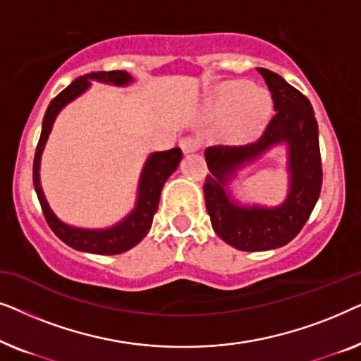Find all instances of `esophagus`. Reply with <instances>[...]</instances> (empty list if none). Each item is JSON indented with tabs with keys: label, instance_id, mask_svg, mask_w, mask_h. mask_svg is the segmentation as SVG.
Listing matches in <instances>:
<instances>
[{
	"label": "esophagus",
	"instance_id": "1",
	"mask_svg": "<svg viewBox=\"0 0 361 361\" xmlns=\"http://www.w3.org/2000/svg\"><path fill=\"white\" fill-rule=\"evenodd\" d=\"M199 147H200L199 137L190 136V137H184V140L180 141V149L184 154H190V152L199 151Z\"/></svg>",
	"mask_w": 361,
	"mask_h": 361
}]
</instances>
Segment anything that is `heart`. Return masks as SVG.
<instances>
[{"label": "heart", "mask_w": 361, "mask_h": 361, "mask_svg": "<svg viewBox=\"0 0 361 361\" xmlns=\"http://www.w3.org/2000/svg\"><path fill=\"white\" fill-rule=\"evenodd\" d=\"M216 103L225 110L241 106V126L250 135L261 126L271 108L269 97L245 80L224 83L216 90Z\"/></svg>", "instance_id": "obj_1"}]
</instances>
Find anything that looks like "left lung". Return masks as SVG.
I'll return each mask as SVG.
<instances>
[{
    "instance_id": "left-lung-1",
    "label": "left lung",
    "mask_w": 361,
    "mask_h": 361,
    "mask_svg": "<svg viewBox=\"0 0 361 361\" xmlns=\"http://www.w3.org/2000/svg\"><path fill=\"white\" fill-rule=\"evenodd\" d=\"M274 102L276 115L264 135L248 146H210L205 161L210 174L204 192L215 233L240 251H268L288 245L309 220L320 189L319 126L312 105L278 73L258 68ZM286 149L288 195L279 206L241 204L233 197L231 182L245 165L252 164L273 147Z\"/></svg>"
}]
</instances>
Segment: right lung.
Masks as SVG:
<instances>
[{
	"mask_svg": "<svg viewBox=\"0 0 361 361\" xmlns=\"http://www.w3.org/2000/svg\"><path fill=\"white\" fill-rule=\"evenodd\" d=\"M92 82L105 83L113 87H128L133 83V77L125 71H113V72H92L87 75L78 77L73 80L66 90H62L54 100L49 103L46 115L42 120V131L39 137L36 156H34L32 166V182L36 189L39 204L44 212L49 226L61 238L63 243L71 246L77 251L93 255H120L131 250L140 241L145 238L152 225V219L159 205L161 190L164 187L166 180L174 174L179 162L182 159V152L179 147L169 151H157L151 152L142 166L140 182H137V194L133 210L126 216H123L115 225L106 226V228H82V226L68 225L66 221L59 219L54 214V210L49 205V202L44 195L41 184V159L44 147L51 135L54 121L59 113L66 108L68 103L77 100L83 95L88 88L92 87Z\"/></svg>",
	"mask_w": 361,
	"mask_h": 361,
	"instance_id": "1",
	"label": "right lung"
}]
</instances>
